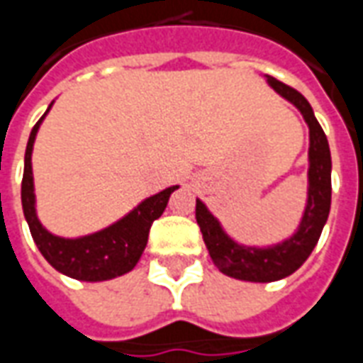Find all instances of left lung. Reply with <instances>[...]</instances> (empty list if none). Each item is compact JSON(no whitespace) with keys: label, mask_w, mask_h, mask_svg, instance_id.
Wrapping results in <instances>:
<instances>
[{"label":"left lung","mask_w":363,"mask_h":363,"mask_svg":"<svg viewBox=\"0 0 363 363\" xmlns=\"http://www.w3.org/2000/svg\"><path fill=\"white\" fill-rule=\"evenodd\" d=\"M266 78L269 86L274 87V91L295 105L305 123L309 125V189H307V205L299 228L295 230V235L274 246H264V248L244 246L233 240L223 230L217 217L211 215V211L205 207L201 199H197L195 205V218L201 228L203 240L213 264L225 276L242 281H256V284L284 279L303 266V262L309 258L320 238L323 227L330 213V194H333L330 148L325 130L320 128L313 113V107L297 89L285 86L284 82L272 76Z\"/></svg>","instance_id":"obj_1"}]
</instances>
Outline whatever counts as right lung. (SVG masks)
<instances>
[{
    "instance_id": "1",
    "label": "right lung",
    "mask_w": 363,
    "mask_h": 363,
    "mask_svg": "<svg viewBox=\"0 0 363 363\" xmlns=\"http://www.w3.org/2000/svg\"><path fill=\"white\" fill-rule=\"evenodd\" d=\"M50 107L52 104L48 105L46 113L50 111ZM46 113L30 130L27 150H25V172H23L21 184L23 213L29 223L33 240L46 262L64 276L74 277L79 281H107L113 277L123 276L135 268L136 262L140 259L148 242V233L152 223L164 213L169 195L179 186L166 187L160 194L148 197L143 203H138L128 215L94 235L62 238L48 233L40 225L35 209V184H33V164H30L33 145Z\"/></svg>"
}]
</instances>
